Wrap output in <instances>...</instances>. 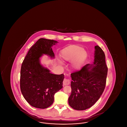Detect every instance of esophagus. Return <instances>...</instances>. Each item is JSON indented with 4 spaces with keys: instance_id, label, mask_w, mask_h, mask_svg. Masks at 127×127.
<instances>
[{
    "instance_id": "obj_1",
    "label": "esophagus",
    "mask_w": 127,
    "mask_h": 127,
    "mask_svg": "<svg viewBox=\"0 0 127 127\" xmlns=\"http://www.w3.org/2000/svg\"><path fill=\"white\" fill-rule=\"evenodd\" d=\"M70 83V80L69 79H65L63 80V84L64 86H66V85H68Z\"/></svg>"
}]
</instances>
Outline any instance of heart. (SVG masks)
<instances>
[{"label":"heart","instance_id":"1","mask_svg":"<svg viewBox=\"0 0 127 127\" xmlns=\"http://www.w3.org/2000/svg\"><path fill=\"white\" fill-rule=\"evenodd\" d=\"M61 55L64 61H72L71 66L75 70L80 68L87 57V52L84 49L77 45L70 46L63 49Z\"/></svg>","mask_w":127,"mask_h":127}]
</instances>
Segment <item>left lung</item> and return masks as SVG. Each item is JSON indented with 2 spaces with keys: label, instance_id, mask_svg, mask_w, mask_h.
Returning <instances> with one entry per match:
<instances>
[{
  "label": "left lung",
  "instance_id": "1",
  "mask_svg": "<svg viewBox=\"0 0 127 127\" xmlns=\"http://www.w3.org/2000/svg\"><path fill=\"white\" fill-rule=\"evenodd\" d=\"M108 67L105 55L97 45L95 47L93 64H88L79 71L71 74V93L68 104L73 109L83 110L92 106L105 88Z\"/></svg>",
  "mask_w": 127,
  "mask_h": 127
}]
</instances>
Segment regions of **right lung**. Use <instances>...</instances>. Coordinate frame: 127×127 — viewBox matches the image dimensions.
Instances as JSON below:
<instances>
[{
  "instance_id": "1",
  "label": "right lung",
  "mask_w": 127,
  "mask_h": 127,
  "mask_svg": "<svg viewBox=\"0 0 127 127\" xmlns=\"http://www.w3.org/2000/svg\"><path fill=\"white\" fill-rule=\"evenodd\" d=\"M58 41L41 38L30 48L22 64L20 86L27 101L36 108L46 109L54 100L55 94L63 87L64 75L50 72L40 63L44 55L54 59L52 47Z\"/></svg>"
}]
</instances>
